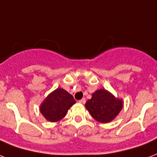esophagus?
<instances>
[{"instance_id": "34e87169", "label": "esophagus", "mask_w": 157, "mask_h": 157, "mask_svg": "<svg viewBox=\"0 0 157 157\" xmlns=\"http://www.w3.org/2000/svg\"><path fill=\"white\" fill-rule=\"evenodd\" d=\"M79 103H80V104H85V103H86V99H85V98L81 99V100H79Z\"/></svg>"}]
</instances>
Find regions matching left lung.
Masks as SVG:
<instances>
[{
  "label": "left lung",
  "mask_w": 157,
  "mask_h": 157,
  "mask_svg": "<svg viewBox=\"0 0 157 157\" xmlns=\"http://www.w3.org/2000/svg\"><path fill=\"white\" fill-rule=\"evenodd\" d=\"M123 107V101L113 96L106 90H96L86 108L93 118L100 123H109L118 115Z\"/></svg>",
  "instance_id": "8db88e82"
}]
</instances>
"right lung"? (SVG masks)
<instances>
[{"mask_svg":"<svg viewBox=\"0 0 157 157\" xmlns=\"http://www.w3.org/2000/svg\"><path fill=\"white\" fill-rule=\"evenodd\" d=\"M76 103L73 96L65 90L57 88L45 99L40 112L47 120L57 122L64 118L68 109Z\"/></svg>","mask_w":157,"mask_h":157,"instance_id":"right-lung-1","label":"right lung"}]
</instances>
